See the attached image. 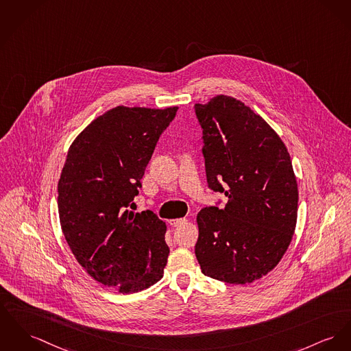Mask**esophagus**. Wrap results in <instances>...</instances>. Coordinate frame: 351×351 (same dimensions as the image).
<instances>
[{
    "label": "esophagus",
    "instance_id": "obj_1",
    "mask_svg": "<svg viewBox=\"0 0 351 351\" xmlns=\"http://www.w3.org/2000/svg\"><path fill=\"white\" fill-rule=\"evenodd\" d=\"M186 218H176V219H170V225L171 226H180V225H184V223H186Z\"/></svg>",
    "mask_w": 351,
    "mask_h": 351
}]
</instances>
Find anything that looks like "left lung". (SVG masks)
Here are the masks:
<instances>
[{"mask_svg": "<svg viewBox=\"0 0 351 351\" xmlns=\"http://www.w3.org/2000/svg\"><path fill=\"white\" fill-rule=\"evenodd\" d=\"M194 109L208 186L228 198L223 209L198 213L195 257L208 277L250 283L271 271L291 242L298 210L291 160L269 123L233 97Z\"/></svg>", "mask_w": 351, "mask_h": 351, "instance_id": "8db88e82", "label": "left lung"}]
</instances>
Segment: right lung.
I'll return each instance as SVG.
<instances>
[{
    "label": "right lung",
    "instance_id": "add662e5",
    "mask_svg": "<svg viewBox=\"0 0 351 351\" xmlns=\"http://www.w3.org/2000/svg\"><path fill=\"white\" fill-rule=\"evenodd\" d=\"M177 109L108 110L71 143L61 171L58 214L71 253L92 278L123 294L164 277L166 225L152 210L132 209Z\"/></svg>",
    "mask_w": 351,
    "mask_h": 351
}]
</instances>
